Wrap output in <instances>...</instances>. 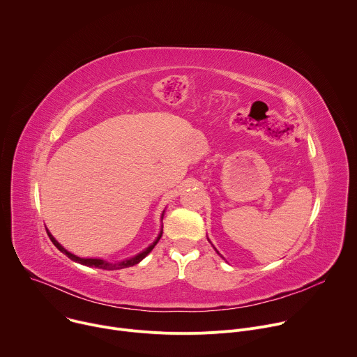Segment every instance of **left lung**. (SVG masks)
<instances>
[{"mask_svg":"<svg viewBox=\"0 0 357 357\" xmlns=\"http://www.w3.org/2000/svg\"><path fill=\"white\" fill-rule=\"evenodd\" d=\"M215 250H216V248H215ZM216 251H218V250H216ZM218 254H219V251H218Z\"/></svg>","mask_w":357,"mask_h":357,"instance_id":"obj_1","label":"left lung"}]
</instances>
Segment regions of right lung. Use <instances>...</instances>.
<instances>
[{
	"label": "right lung",
	"instance_id": "add662e5",
	"mask_svg": "<svg viewBox=\"0 0 357 357\" xmlns=\"http://www.w3.org/2000/svg\"><path fill=\"white\" fill-rule=\"evenodd\" d=\"M164 215V213H162ZM47 236H49V238L52 240V243L56 245V248L59 250V251H62L65 256H68L70 260H73V261H76V263H79V264H83V266H87V267H96V268H101V270H121V268H127V267H131V266H135V264H138L141 260H144L148 254L151 252V250L155 247V244L160 241V238H161V236H162V230H161V233L158 234V237H157V240L152 243L149 247H146L144 251H141L139 254H137V256H134V257H131V259H127V260H123V261H119V263H109V261H105V260H101V259H82V257H77V256H75V254H72V252H69L66 248H63L56 240H55V237L49 233V230H47Z\"/></svg>",
	"mask_w": 357,
	"mask_h": 357
}]
</instances>
